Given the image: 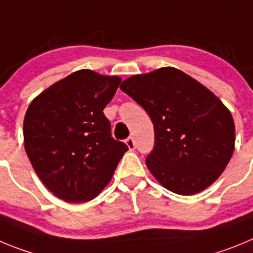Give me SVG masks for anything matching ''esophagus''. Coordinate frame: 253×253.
Returning <instances> with one entry per match:
<instances>
[{"instance_id": "obj_1", "label": "esophagus", "mask_w": 253, "mask_h": 253, "mask_svg": "<svg viewBox=\"0 0 253 253\" xmlns=\"http://www.w3.org/2000/svg\"><path fill=\"white\" fill-rule=\"evenodd\" d=\"M125 144L129 148V151H134L135 149V143H134L133 138H128V139L125 140Z\"/></svg>"}]
</instances>
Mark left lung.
I'll use <instances>...</instances> for the list:
<instances>
[{
    "label": "left lung",
    "instance_id": "left-lung-1",
    "mask_svg": "<svg viewBox=\"0 0 253 253\" xmlns=\"http://www.w3.org/2000/svg\"><path fill=\"white\" fill-rule=\"evenodd\" d=\"M120 88L151 116L156 142L146 165L163 187L195 195L222 175L234 152L236 128L218 96L173 67L130 76Z\"/></svg>",
    "mask_w": 253,
    "mask_h": 253
}]
</instances>
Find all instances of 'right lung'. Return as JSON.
Returning a JSON list of instances; mask_svg holds the SVG:
<instances>
[{"instance_id": "obj_1", "label": "right lung", "mask_w": 253, "mask_h": 253, "mask_svg": "<svg viewBox=\"0 0 253 253\" xmlns=\"http://www.w3.org/2000/svg\"><path fill=\"white\" fill-rule=\"evenodd\" d=\"M122 78L80 69L40 92L24 118V147L44 186L86 203L110 182L128 147L114 140L102 110Z\"/></svg>"}]
</instances>
